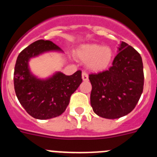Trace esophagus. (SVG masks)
Returning a JSON list of instances; mask_svg holds the SVG:
<instances>
[{"mask_svg":"<svg viewBox=\"0 0 157 157\" xmlns=\"http://www.w3.org/2000/svg\"><path fill=\"white\" fill-rule=\"evenodd\" d=\"M82 79L83 81H88L89 79V76L88 74H87L86 71H83L82 74Z\"/></svg>","mask_w":157,"mask_h":157,"instance_id":"esophagus-1","label":"esophagus"}]
</instances>
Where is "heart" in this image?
<instances>
[{
    "label": "heart",
    "mask_w": 157,
    "mask_h": 157,
    "mask_svg": "<svg viewBox=\"0 0 157 157\" xmlns=\"http://www.w3.org/2000/svg\"><path fill=\"white\" fill-rule=\"evenodd\" d=\"M78 57L87 61V67L92 71H98L107 68L112 59L113 53L109 47L98 44H85L78 48Z\"/></svg>",
    "instance_id": "heart-1"
}]
</instances>
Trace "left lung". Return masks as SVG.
<instances>
[{"label":"left lung","instance_id":"obj_1","mask_svg":"<svg viewBox=\"0 0 157 157\" xmlns=\"http://www.w3.org/2000/svg\"><path fill=\"white\" fill-rule=\"evenodd\" d=\"M90 104L98 116L118 119L130 113L143 92L141 56L132 46L122 41L109 70L90 74Z\"/></svg>","mask_w":157,"mask_h":157}]
</instances>
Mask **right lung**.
Here are the masks:
<instances>
[{"label": "right lung", "instance_id": "right-lung-1", "mask_svg": "<svg viewBox=\"0 0 157 157\" xmlns=\"http://www.w3.org/2000/svg\"><path fill=\"white\" fill-rule=\"evenodd\" d=\"M48 51L62 50L51 41H34L19 54L14 71V88L19 103L37 120L60 116L66 110L71 94L82 82L81 71L71 75L56 72L47 79L33 75L29 69V59Z\"/></svg>", "mask_w": 157, "mask_h": 157}]
</instances>
